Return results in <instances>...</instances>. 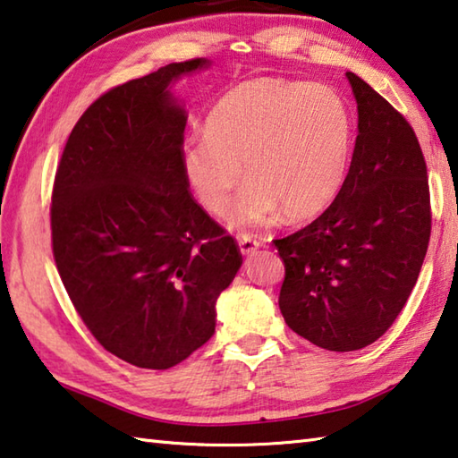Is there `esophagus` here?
Segmentation results:
<instances>
[{"instance_id": "esophagus-1", "label": "esophagus", "mask_w": 458, "mask_h": 458, "mask_svg": "<svg viewBox=\"0 0 458 458\" xmlns=\"http://www.w3.org/2000/svg\"><path fill=\"white\" fill-rule=\"evenodd\" d=\"M259 245H261V242H259L258 237L247 235V233L239 235V250H242L243 255H250V253H253L255 250H259Z\"/></svg>"}]
</instances>
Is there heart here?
I'll use <instances>...</instances> for the list:
<instances>
[{
  "label": "heart",
  "mask_w": 458,
  "mask_h": 458,
  "mask_svg": "<svg viewBox=\"0 0 458 458\" xmlns=\"http://www.w3.org/2000/svg\"><path fill=\"white\" fill-rule=\"evenodd\" d=\"M352 120L332 88L258 78L223 96L205 134L182 144V171L208 211H227L245 168V189L231 208L237 227L308 219L332 203L346 179Z\"/></svg>",
  "instance_id": "heart-1"
}]
</instances>
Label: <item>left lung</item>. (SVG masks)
<instances>
[{
	"mask_svg": "<svg viewBox=\"0 0 458 458\" xmlns=\"http://www.w3.org/2000/svg\"><path fill=\"white\" fill-rule=\"evenodd\" d=\"M358 136L338 197L276 239L285 277L279 310L292 330L332 352L366 348L394 324L430 239L427 163L408 120L348 72Z\"/></svg>",
	"mask_w": 458,
	"mask_h": 458,
	"instance_id": "obj_1",
	"label": "left lung"
}]
</instances>
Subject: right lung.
Returning <instances> with one entry per match:
<instances>
[{
  "label": "right lung",
  "mask_w": 458,
  "mask_h": 458,
  "mask_svg": "<svg viewBox=\"0 0 458 458\" xmlns=\"http://www.w3.org/2000/svg\"><path fill=\"white\" fill-rule=\"evenodd\" d=\"M203 66L173 62L98 96L52 189V253L78 316L104 350L148 370L211 340L216 298L243 263L182 171L187 116L168 84Z\"/></svg>",
  "instance_id": "obj_1"
}]
</instances>
